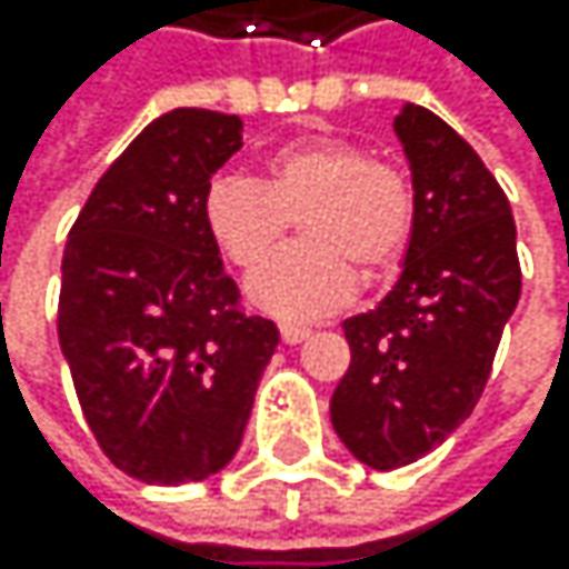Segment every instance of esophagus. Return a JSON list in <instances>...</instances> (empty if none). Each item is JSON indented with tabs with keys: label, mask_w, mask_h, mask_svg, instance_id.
Returning <instances> with one entry per match:
<instances>
[{
	"label": "esophagus",
	"mask_w": 569,
	"mask_h": 569,
	"mask_svg": "<svg viewBox=\"0 0 569 569\" xmlns=\"http://www.w3.org/2000/svg\"><path fill=\"white\" fill-rule=\"evenodd\" d=\"M279 338L287 341V345H300V341L310 338V327H303V323H279Z\"/></svg>",
	"instance_id": "1"
}]
</instances>
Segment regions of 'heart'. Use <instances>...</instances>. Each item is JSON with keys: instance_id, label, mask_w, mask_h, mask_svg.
<instances>
[{"instance_id": "1", "label": "heart", "mask_w": 569, "mask_h": 569, "mask_svg": "<svg viewBox=\"0 0 569 569\" xmlns=\"http://www.w3.org/2000/svg\"><path fill=\"white\" fill-rule=\"evenodd\" d=\"M305 218V242L264 261L289 218ZM201 218L218 252L249 279V300L282 320H317L341 310L355 293V269L389 272L409 249L417 224V190L392 167L341 136L279 146L262 163V183L214 177L201 198Z\"/></svg>"}]
</instances>
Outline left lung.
I'll list each match as a JSON object with an SVG mask.
<instances>
[{
    "label": "left lung",
    "instance_id": "1",
    "mask_svg": "<svg viewBox=\"0 0 569 569\" xmlns=\"http://www.w3.org/2000/svg\"><path fill=\"white\" fill-rule=\"evenodd\" d=\"M417 190V224L386 300L348 317L351 365L331 423L361 465L392 471L443 443L478 406L522 269L506 190L423 104L392 122Z\"/></svg>",
    "mask_w": 569,
    "mask_h": 569
}]
</instances>
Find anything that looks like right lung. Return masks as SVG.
<instances>
[{"instance_id": "right-lung-1", "label": "right lung", "mask_w": 569, "mask_h": 569, "mask_svg": "<svg viewBox=\"0 0 569 569\" xmlns=\"http://www.w3.org/2000/svg\"><path fill=\"white\" fill-rule=\"evenodd\" d=\"M242 119L173 108L101 173L60 262L57 335L104 457L146 485L218 475L242 443L276 323L238 307L201 218Z\"/></svg>"}]
</instances>
